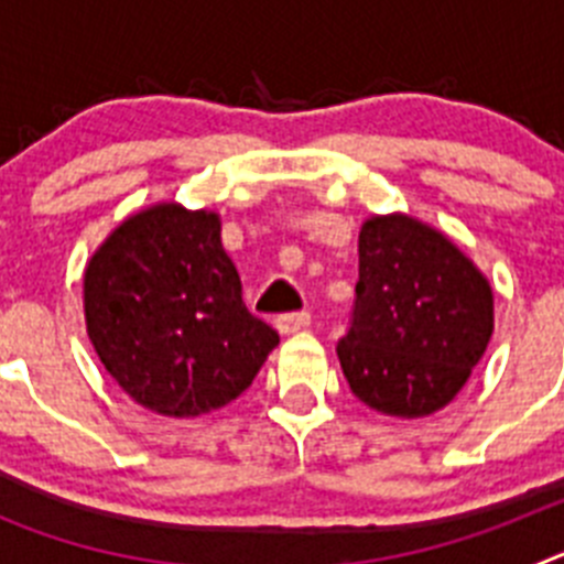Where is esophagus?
<instances>
[{"label": "esophagus", "mask_w": 564, "mask_h": 564, "mask_svg": "<svg viewBox=\"0 0 564 564\" xmlns=\"http://www.w3.org/2000/svg\"><path fill=\"white\" fill-rule=\"evenodd\" d=\"M307 325H311V313H307V311L285 313V316L276 318L279 333H285V336H291V333H299V330H305Z\"/></svg>", "instance_id": "esophagus-1"}]
</instances>
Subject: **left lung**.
Masks as SVG:
<instances>
[{
  "label": "left lung",
  "mask_w": 564,
  "mask_h": 564,
  "mask_svg": "<svg viewBox=\"0 0 564 564\" xmlns=\"http://www.w3.org/2000/svg\"><path fill=\"white\" fill-rule=\"evenodd\" d=\"M491 333V285L446 234L406 214L364 223L350 330L336 347L358 401L395 417L443 410Z\"/></svg>",
  "instance_id": "left-lung-1"
}]
</instances>
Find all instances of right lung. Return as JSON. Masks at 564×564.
<instances>
[{
  "label": "right lung",
  "instance_id": "obj_1",
  "mask_svg": "<svg viewBox=\"0 0 564 564\" xmlns=\"http://www.w3.org/2000/svg\"><path fill=\"white\" fill-rule=\"evenodd\" d=\"M87 336L132 401L169 417L220 410L251 387L279 333L248 313L220 217L158 203L84 271Z\"/></svg>",
  "mask_w": 564,
  "mask_h": 564
}]
</instances>
